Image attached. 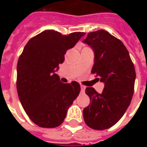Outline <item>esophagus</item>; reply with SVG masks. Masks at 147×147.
I'll return each instance as SVG.
<instances>
[{"label":"esophagus","mask_w":147,"mask_h":147,"mask_svg":"<svg viewBox=\"0 0 147 147\" xmlns=\"http://www.w3.org/2000/svg\"><path fill=\"white\" fill-rule=\"evenodd\" d=\"M80 87H81V92L82 93L84 92V91H85V90H86V86H83V85H81Z\"/></svg>","instance_id":"1"}]
</instances>
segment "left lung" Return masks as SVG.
I'll return each instance as SVG.
<instances>
[{
  "label": "left lung",
  "instance_id": "8db88e82",
  "mask_svg": "<svg viewBox=\"0 0 147 147\" xmlns=\"http://www.w3.org/2000/svg\"><path fill=\"white\" fill-rule=\"evenodd\" d=\"M83 42L94 51L91 73L105 83L101 94L93 87L86 88L90 103L83 109V119L92 129H107L120 120L131 103L135 66L123 42L106 30L90 32Z\"/></svg>",
  "mask_w": 147,
  "mask_h": 147
}]
</instances>
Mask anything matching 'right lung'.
Wrapping results in <instances>:
<instances>
[{"label":"right lung","mask_w":147,"mask_h":147,"mask_svg":"<svg viewBox=\"0 0 147 147\" xmlns=\"http://www.w3.org/2000/svg\"><path fill=\"white\" fill-rule=\"evenodd\" d=\"M84 32L62 34L47 30L25 45L17 63L16 88L23 108L38 126L53 128L61 125L68 108L80 92L73 81L63 83L54 72Z\"/></svg>","instance_id":"add662e5"}]
</instances>
